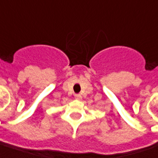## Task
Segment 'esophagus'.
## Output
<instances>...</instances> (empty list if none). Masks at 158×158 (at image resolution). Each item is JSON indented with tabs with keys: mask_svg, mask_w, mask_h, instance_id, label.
Returning a JSON list of instances; mask_svg holds the SVG:
<instances>
[{
	"mask_svg": "<svg viewBox=\"0 0 158 158\" xmlns=\"http://www.w3.org/2000/svg\"><path fill=\"white\" fill-rule=\"evenodd\" d=\"M74 98H75L76 99H78V100H81V99H82V96L80 94H75L74 95Z\"/></svg>",
	"mask_w": 158,
	"mask_h": 158,
	"instance_id": "obj_1",
	"label": "esophagus"
}]
</instances>
